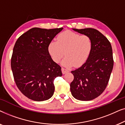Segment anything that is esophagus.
I'll use <instances>...</instances> for the list:
<instances>
[{
	"label": "esophagus",
	"mask_w": 125,
	"mask_h": 125,
	"mask_svg": "<svg viewBox=\"0 0 125 125\" xmlns=\"http://www.w3.org/2000/svg\"><path fill=\"white\" fill-rule=\"evenodd\" d=\"M61 71H62V73L63 74H65V73L69 72V71H68V69H66L65 68H62V69H61Z\"/></svg>",
	"instance_id": "1"
}]
</instances>
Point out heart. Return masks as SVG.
I'll use <instances>...</instances> for the list:
<instances>
[{"instance_id":"obj_1","label":"heart","mask_w":125,"mask_h":125,"mask_svg":"<svg viewBox=\"0 0 125 125\" xmlns=\"http://www.w3.org/2000/svg\"><path fill=\"white\" fill-rule=\"evenodd\" d=\"M91 39L86 35H80L67 31L60 34L56 41L49 44L48 51L54 62H59L65 54L66 56L62 61L65 66H80L88 60L91 52Z\"/></svg>"}]
</instances>
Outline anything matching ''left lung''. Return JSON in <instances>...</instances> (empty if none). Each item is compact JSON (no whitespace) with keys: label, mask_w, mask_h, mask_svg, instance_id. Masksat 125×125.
Segmentation results:
<instances>
[{"label":"left lung","mask_w":125,"mask_h":125,"mask_svg":"<svg viewBox=\"0 0 125 125\" xmlns=\"http://www.w3.org/2000/svg\"><path fill=\"white\" fill-rule=\"evenodd\" d=\"M73 30L88 36L92 40V48L86 62L71 72L74 79L70 89L77 100L90 101L101 94L109 83L114 65L112 45L108 39L95 29Z\"/></svg>","instance_id":"1"}]
</instances>
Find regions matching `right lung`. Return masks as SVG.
<instances>
[{
	"instance_id": "1",
	"label": "right lung",
	"mask_w": 125,
	"mask_h": 125,
	"mask_svg": "<svg viewBox=\"0 0 125 125\" xmlns=\"http://www.w3.org/2000/svg\"><path fill=\"white\" fill-rule=\"evenodd\" d=\"M63 28H33L19 37L13 49L11 65L16 86L36 101L48 100L54 91V80L62 76L61 66L48 51L49 44Z\"/></svg>"
}]
</instances>
